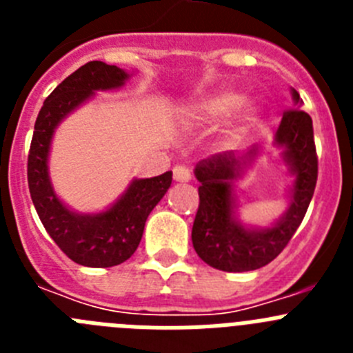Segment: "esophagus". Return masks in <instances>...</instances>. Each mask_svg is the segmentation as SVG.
Segmentation results:
<instances>
[{"mask_svg":"<svg viewBox=\"0 0 353 353\" xmlns=\"http://www.w3.org/2000/svg\"><path fill=\"white\" fill-rule=\"evenodd\" d=\"M173 179L176 182H189L191 180V170L183 164H179V166L173 168Z\"/></svg>","mask_w":353,"mask_h":353,"instance_id":"obj_1","label":"esophagus"}]
</instances>
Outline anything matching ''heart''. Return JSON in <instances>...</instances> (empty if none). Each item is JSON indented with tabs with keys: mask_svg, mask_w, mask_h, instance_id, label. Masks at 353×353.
I'll list each match as a JSON object with an SVG mask.
<instances>
[{
	"mask_svg": "<svg viewBox=\"0 0 353 353\" xmlns=\"http://www.w3.org/2000/svg\"><path fill=\"white\" fill-rule=\"evenodd\" d=\"M242 102V95L233 90H223V92L212 93L207 99H203L201 102L192 108L191 111V120L196 127H210L214 123H217L219 120H223L226 114H230L236 105H240ZM258 111L254 105L245 104L244 108L240 109L239 114L235 117V120L230 123L228 127V139L230 141H235L240 139L244 134L249 132L254 121H256Z\"/></svg>",
	"mask_w": 353,
	"mask_h": 353,
	"instance_id": "heart-1",
	"label": "heart"
}]
</instances>
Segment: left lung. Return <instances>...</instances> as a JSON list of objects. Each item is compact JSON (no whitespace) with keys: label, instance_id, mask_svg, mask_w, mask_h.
I'll list each match as a JSON object with an SVG mask.
<instances>
[{"label":"left lung","instance_id":"1","mask_svg":"<svg viewBox=\"0 0 353 353\" xmlns=\"http://www.w3.org/2000/svg\"><path fill=\"white\" fill-rule=\"evenodd\" d=\"M293 109L283 114L274 136L281 159L293 176L288 191V208L270 226H248L236 214L235 180L242 179L260 148L248 154H215L194 168L199 182V207L192 224V245L198 256L224 272H248L265 267L286 248L304 219L313 198L318 176V159L311 117L301 111L302 101L292 88Z\"/></svg>","mask_w":353,"mask_h":353}]
</instances>
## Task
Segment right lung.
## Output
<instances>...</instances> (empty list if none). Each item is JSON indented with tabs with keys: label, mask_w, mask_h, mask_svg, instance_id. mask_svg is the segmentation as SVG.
I'll return each mask as SVG.
<instances>
[{
	"label": "right lung",
	"mask_w": 353,
	"mask_h": 353,
	"mask_svg": "<svg viewBox=\"0 0 353 353\" xmlns=\"http://www.w3.org/2000/svg\"><path fill=\"white\" fill-rule=\"evenodd\" d=\"M130 76L117 65L90 61L52 90L35 121L28 155L31 199L49 236L72 261L84 267H114L129 260L141 242L150 212L173 180L171 171L152 179H134L111 207L95 214L72 210L54 192L49 176L54 130L68 114L95 97V92L121 88Z\"/></svg>",
	"instance_id": "obj_1"
}]
</instances>
